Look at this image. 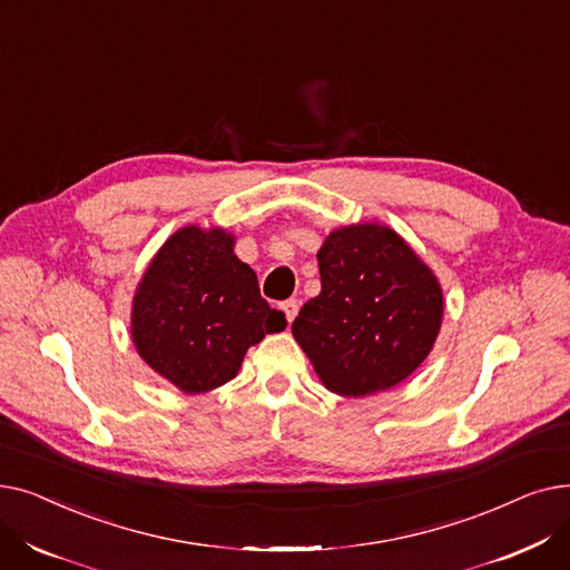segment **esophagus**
<instances>
[{
    "label": "esophagus",
    "instance_id": "34e87169",
    "mask_svg": "<svg viewBox=\"0 0 570 570\" xmlns=\"http://www.w3.org/2000/svg\"><path fill=\"white\" fill-rule=\"evenodd\" d=\"M297 309H301V303H297V301H295V297H291V301L282 303V312H284V316H286V321H288V323H291V321L295 318Z\"/></svg>",
    "mask_w": 570,
    "mask_h": 570
}]
</instances>
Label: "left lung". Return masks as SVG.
Returning <instances> with one entry per match:
<instances>
[{
	"label": "left lung",
	"mask_w": 570,
	"mask_h": 570,
	"mask_svg": "<svg viewBox=\"0 0 570 570\" xmlns=\"http://www.w3.org/2000/svg\"><path fill=\"white\" fill-rule=\"evenodd\" d=\"M321 293L293 337L327 391L363 397L404 381L434 346L443 295L432 269L387 226H346L318 252Z\"/></svg>",
	"instance_id": "8db88e82"
}]
</instances>
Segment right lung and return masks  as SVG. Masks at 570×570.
<instances>
[{"instance_id":"right-lung-1","label":"right lung","mask_w":570,"mask_h":570,"mask_svg":"<svg viewBox=\"0 0 570 570\" xmlns=\"http://www.w3.org/2000/svg\"><path fill=\"white\" fill-rule=\"evenodd\" d=\"M284 327V314L269 309L256 273L219 228L187 226L170 235L134 297L140 357L185 393L224 385L249 346Z\"/></svg>"}]
</instances>
